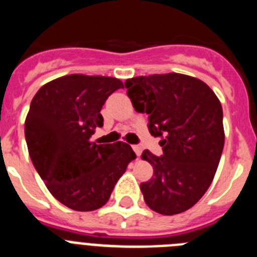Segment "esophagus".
Returning a JSON list of instances; mask_svg holds the SVG:
<instances>
[{
	"label": "esophagus",
	"mask_w": 257,
	"mask_h": 257,
	"mask_svg": "<svg viewBox=\"0 0 257 257\" xmlns=\"http://www.w3.org/2000/svg\"><path fill=\"white\" fill-rule=\"evenodd\" d=\"M133 149H134V152H135L136 153V156L138 157H140L142 156V147H140V145H133Z\"/></svg>",
	"instance_id": "esophagus-1"
}]
</instances>
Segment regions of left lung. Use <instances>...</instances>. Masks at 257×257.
<instances>
[{
  "label": "left lung",
  "mask_w": 257,
  "mask_h": 257,
  "mask_svg": "<svg viewBox=\"0 0 257 257\" xmlns=\"http://www.w3.org/2000/svg\"><path fill=\"white\" fill-rule=\"evenodd\" d=\"M136 112L148 114L149 133L161 138L163 154L143 152L153 178L140 184L145 203L162 215L194 206L212 183L224 148L222 108L203 81L180 73L127 79Z\"/></svg>",
  "instance_id": "left-lung-1"
}]
</instances>
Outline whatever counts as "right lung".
<instances>
[{
	"instance_id": "add662e5",
	"label": "right lung",
	"mask_w": 257,
	"mask_h": 257,
	"mask_svg": "<svg viewBox=\"0 0 257 257\" xmlns=\"http://www.w3.org/2000/svg\"><path fill=\"white\" fill-rule=\"evenodd\" d=\"M123 88L113 77L69 74L46 83L32 99L26 140L35 169L60 203L74 211L103 207L135 153L126 143L96 144L100 110Z\"/></svg>"
}]
</instances>
